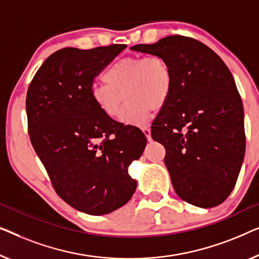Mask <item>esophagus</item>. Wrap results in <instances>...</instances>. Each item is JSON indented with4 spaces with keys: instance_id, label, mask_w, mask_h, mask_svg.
I'll use <instances>...</instances> for the list:
<instances>
[{
    "instance_id": "esophagus-1",
    "label": "esophagus",
    "mask_w": 259,
    "mask_h": 259,
    "mask_svg": "<svg viewBox=\"0 0 259 259\" xmlns=\"http://www.w3.org/2000/svg\"><path fill=\"white\" fill-rule=\"evenodd\" d=\"M142 131H143V134L145 135V137L148 138V141H151V131H150V128L145 126V128L142 129Z\"/></svg>"
}]
</instances>
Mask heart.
I'll list each match as a JSON object with an SVG mask.
<instances>
[{"mask_svg": "<svg viewBox=\"0 0 259 259\" xmlns=\"http://www.w3.org/2000/svg\"><path fill=\"white\" fill-rule=\"evenodd\" d=\"M104 81L90 85V96L102 114L116 118L125 98L121 122L143 126L155 109L169 100L174 74L164 57L130 56L115 62L105 71Z\"/></svg>", "mask_w": 259, "mask_h": 259, "instance_id": "heart-1", "label": "heart"}]
</instances>
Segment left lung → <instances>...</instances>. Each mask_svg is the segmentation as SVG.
Returning a JSON list of instances; mask_svg holds the SVG:
<instances>
[{
  "label": "left lung",
  "mask_w": 259,
  "mask_h": 259,
  "mask_svg": "<svg viewBox=\"0 0 259 259\" xmlns=\"http://www.w3.org/2000/svg\"><path fill=\"white\" fill-rule=\"evenodd\" d=\"M130 49L164 57L172 70V90L151 137L164 145L175 191L195 206L220 205L245 154L243 104L230 70L209 47L181 35Z\"/></svg>",
  "instance_id": "obj_1"
}]
</instances>
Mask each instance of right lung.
<instances>
[{"instance_id": "obj_1", "label": "right lung", "mask_w": 259, "mask_h": 259, "mask_svg": "<svg viewBox=\"0 0 259 259\" xmlns=\"http://www.w3.org/2000/svg\"><path fill=\"white\" fill-rule=\"evenodd\" d=\"M125 48L57 50L27 93L29 136L54 189L69 205L94 216L130 201L137 183L129 165L147 145L140 129L102 114L90 96L95 77Z\"/></svg>"}]
</instances>
